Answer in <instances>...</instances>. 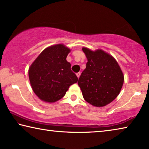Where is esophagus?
Returning a JSON list of instances; mask_svg holds the SVG:
<instances>
[{"label": "esophagus", "mask_w": 149, "mask_h": 149, "mask_svg": "<svg viewBox=\"0 0 149 149\" xmlns=\"http://www.w3.org/2000/svg\"><path fill=\"white\" fill-rule=\"evenodd\" d=\"M77 76L78 78H79L80 76V72H77Z\"/></svg>", "instance_id": "34e87169"}]
</instances>
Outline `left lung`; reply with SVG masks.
Returning <instances> with one entry per match:
<instances>
[{
  "mask_svg": "<svg viewBox=\"0 0 149 149\" xmlns=\"http://www.w3.org/2000/svg\"><path fill=\"white\" fill-rule=\"evenodd\" d=\"M86 55V67L79 79L84 99L96 107H103L118 96L124 82L122 70L111 55L102 49H82Z\"/></svg>",
  "mask_w": 149,
  "mask_h": 149,
  "instance_id": "1",
  "label": "left lung"
}]
</instances>
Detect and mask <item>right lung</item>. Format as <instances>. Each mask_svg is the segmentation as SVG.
<instances>
[{
  "instance_id": "1",
  "label": "right lung",
  "mask_w": 149,
  "mask_h": 149,
  "mask_svg": "<svg viewBox=\"0 0 149 149\" xmlns=\"http://www.w3.org/2000/svg\"><path fill=\"white\" fill-rule=\"evenodd\" d=\"M70 49L63 44L49 46L41 52L29 68L31 86L41 100L53 103L65 96L78 78L70 69L67 57Z\"/></svg>"
}]
</instances>
